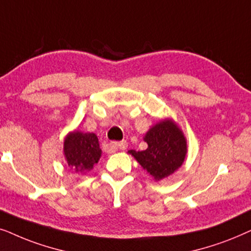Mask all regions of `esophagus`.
I'll list each match as a JSON object with an SVG mask.
<instances>
[{"instance_id":"esophagus-1","label":"esophagus","mask_w":251,"mask_h":251,"mask_svg":"<svg viewBox=\"0 0 251 251\" xmlns=\"http://www.w3.org/2000/svg\"><path fill=\"white\" fill-rule=\"evenodd\" d=\"M110 145H111L113 149H120V150H125L128 147V143L126 142L125 140H123V141L120 142H111Z\"/></svg>"}]
</instances>
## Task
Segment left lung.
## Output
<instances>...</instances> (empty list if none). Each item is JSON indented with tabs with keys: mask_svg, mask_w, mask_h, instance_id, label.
I'll return each instance as SVG.
<instances>
[{
	"mask_svg": "<svg viewBox=\"0 0 251 251\" xmlns=\"http://www.w3.org/2000/svg\"><path fill=\"white\" fill-rule=\"evenodd\" d=\"M143 140L148 143V148L142 151L128 150V153L155 181L173 175L185 162L187 139L173 119L165 118L155 124Z\"/></svg>",
	"mask_w": 251,
	"mask_h": 251,
	"instance_id": "8db88e82",
	"label": "left lung"
}]
</instances>
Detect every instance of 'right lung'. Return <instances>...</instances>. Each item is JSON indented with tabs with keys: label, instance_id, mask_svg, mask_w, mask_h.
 <instances>
[{
	"label": "right lung",
	"instance_id": "right-lung-1",
	"mask_svg": "<svg viewBox=\"0 0 251 251\" xmlns=\"http://www.w3.org/2000/svg\"><path fill=\"white\" fill-rule=\"evenodd\" d=\"M63 151L68 165L78 175L91 171L102 155L95 133H83L76 129L65 136Z\"/></svg>",
	"mask_w": 251,
	"mask_h": 251
}]
</instances>
